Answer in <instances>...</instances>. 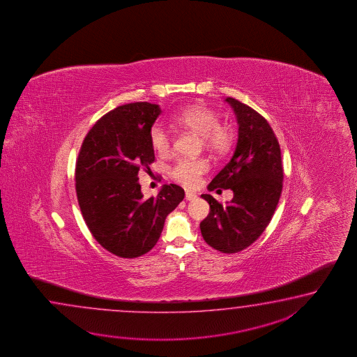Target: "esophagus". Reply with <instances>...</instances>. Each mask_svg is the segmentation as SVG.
Returning a JSON list of instances; mask_svg holds the SVG:
<instances>
[{
	"instance_id": "obj_1",
	"label": "esophagus",
	"mask_w": 357,
	"mask_h": 357,
	"mask_svg": "<svg viewBox=\"0 0 357 357\" xmlns=\"http://www.w3.org/2000/svg\"><path fill=\"white\" fill-rule=\"evenodd\" d=\"M185 199H186L188 202H192V200L197 199V194H194V192H191V191H186V192H185Z\"/></svg>"
}]
</instances>
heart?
<instances>
[{"instance_id":"obj_1","label":"heart","mask_w":357,"mask_h":357,"mask_svg":"<svg viewBox=\"0 0 357 357\" xmlns=\"http://www.w3.org/2000/svg\"><path fill=\"white\" fill-rule=\"evenodd\" d=\"M172 125L180 129L190 130L202 137L205 149L214 155H225L234 144V131L226 125H220V114L205 106H190L172 116ZM149 142L158 155H167L172 148V137L167 129L158 123L149 131ZM208 162L197 160H178L171 168L169 175L186 188L197 186L200 177L208 171Z\"/></svg>"}]
</instances>
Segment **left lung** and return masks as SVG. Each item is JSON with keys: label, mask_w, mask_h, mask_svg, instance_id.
Here are the masks:
<instances>
[{"label": "left lung", "mask_w": 357, "mask_h": 357, "mask_svg": "<svg viewBox=\"0 0 357 357\" xmlns=\"http://www.w3.org/2000/svg\"><path fill=\"white\" fill-rule=\"evenodd\" d=\"M226 102L235 111L238 139L232 158L208 189H231L234 197L223 205L203 194L211 212L200 231L213 249L234 254L257 241L269 225L281 197L283 167L280 143L266 119L237 99Z\"/></svg>", "instance_id": "obj_1"}]
</instances>
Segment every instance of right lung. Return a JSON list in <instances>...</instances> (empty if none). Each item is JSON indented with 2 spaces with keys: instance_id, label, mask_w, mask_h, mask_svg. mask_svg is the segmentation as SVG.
<instances>
[{
  "instance_id": "right-lung-1",
  "label": "right lung",
  "mask_w": 357,
  "mask_h": 357,
  "mask_svg": "<svg viewBox=\"0 0 357 357\" xmlns=\"http://www.w3.org/2000/svg\"><path fill=\"white\" fill-rule=\"evenodd\" d=\"M160 112L148 102L114 108L89 130L76 160L84 220L99 245L120 258L152 250L166 217L185 197L182 188L169 183L145 199L139 183V171L154 162L149 131Z\"/></svg>"
}]
</instances>
